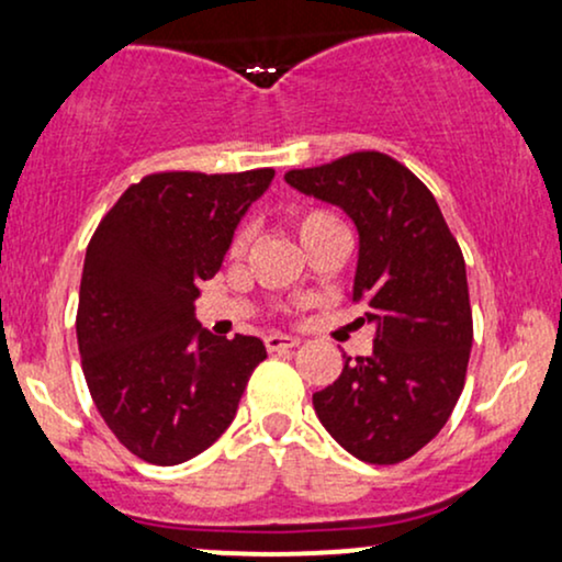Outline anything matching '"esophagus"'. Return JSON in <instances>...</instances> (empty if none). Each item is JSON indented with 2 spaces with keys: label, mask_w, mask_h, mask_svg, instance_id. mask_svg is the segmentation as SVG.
<instances>
[{
  "label": "esophagus",
  "mask_w": 562,
  "mask_h": 562,
  "mask_svg": "<svg viewBox=\"0 0 562 562\" xmlns=\"http://www.w3.org/2000/svg\"><path fill=\"white\" fill-rule=\"evenodd\" d=\"M299 344H301L299 338H293V335H282V333L267 335V338H263L267 351H288V348H295Z\"/></svg>",
  "instance_id": "1"
}]
</instances>
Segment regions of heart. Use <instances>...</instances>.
Masks as SVG:
<instances>
[{"mask_svg":"<svg viewBox=\"0 0 562 562\" xmlns=\"http://www.w3.org/2000/svg\"><path fill=\"white\" fill-rule=\"evenodd\" d=\"M295 229H299V237L303 245H312L322 240V237L333 235V232H344V224L335 218L330 211H322V209H306L301 214H295ZM245 243H248V235L245 229L237 232L229 243V256H240L245 250Z\"/></svg>","mask_w":562,"mask_h":562,"instance_id":"obj_1","label":"heart"}]
</instances>
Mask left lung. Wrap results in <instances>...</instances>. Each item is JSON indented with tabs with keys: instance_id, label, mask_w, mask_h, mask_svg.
Segmentation results:
<instances>
[{
	"instance_id": "8db88e82",
	"label": "left lung",
	"mask_w": 562,
	"mask_h": 562,
	"mask_svg": "<svg viewBox=\"0 0 562 562\" xmlns=\"http://www.w3.org/2000/svg\"><path fill=\"white\" fill-rule=\"evenodd\" d=\"M285 182L357 224L353 301L375 325L370 357H344L340 378L314 393V412L357 460H409L447 425L465 385L473 312L460 245L428 187L383 153L293 169Z\"/></svg>"
}]
</instances>
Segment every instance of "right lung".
Segmentation results:
<instances>
[{"instance_id": "obj_1", "label": "right lung", "mask_w": 562, "mask_h": 562, "mask_svg": "<svg viewBox=\"0 0 562 562\" xmlns=\"http://www.w3.org/2000/svg\"><path fill=\"white\" fill-rule=\"evenodd\" d=\"M272 179V169L150 173L89 240L76 314L83 378L139 460L179 465L209 449L267 359L254 335L227 340L200 327L195 299Z\"/></svg>"}]
</instances>
